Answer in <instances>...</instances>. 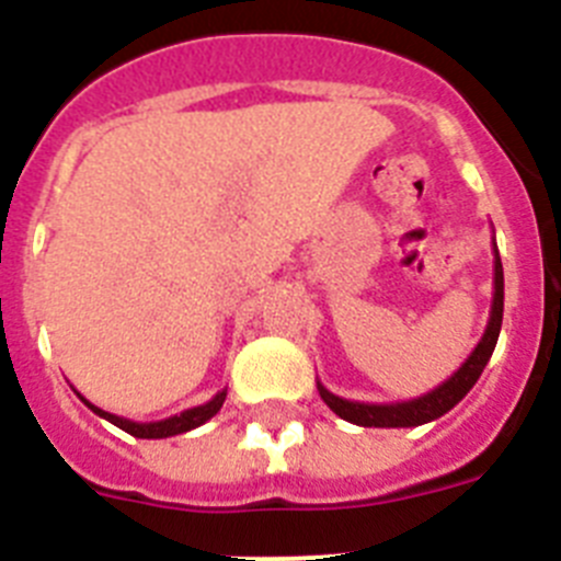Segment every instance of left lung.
Listing matches in <instances>:
<instances>
[{"label":"left lung","mask_w":561,"mask_h":561,"mask_svg":"<svg viewBox=\"0 0 561 561\" xmlns=\"http://www.w3.org/2000/svg\"><path fill=\"white\" fill-rule=\"evenodd\" d=\"M492 250L494 295L492 311H489V323H485L483 336H480V342L474 345L472 354H469V359H466L447 381H440L438 388L419 396V399L396 401V404H365V401L342 399V396H334L317 381L320 399H323L340 419L351 421L356 427H419V424H427V421H435L444 413H449V410L474 388V381L480 379L483 368L489 365V359H492L494 354V345H497L500 325H503V261H500L497 241L492 244Z\"/></svg>","instance_id":"obj_1"}]
</instances>
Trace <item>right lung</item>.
Listing matches in <instances>:
<instances>
[{
	"mask_svg": "<svg viewBox=\"0 0 561 561\" xmlns=\"http://www.w3.org/2000/svg\"><path fill=\"white\" fill-rule=\"evenodd\" d=\"M78 393V390H76ZM81 396V393H78ZM227 399V390H219V393L213 396L210 401H205V404H199V408H191V410H182L180 415H171V419H162V421H131V419H123V415H114V413H106V410L95 408L92 401H87L81 396V401L87 404L89 410L95 415H101V419L112 421L114 427L126 430L128 435H134V438H171V435H182V433H191V430L202 427L205 421H210L213 415L219 413L221 404H225Z\"/></svg>",
	"mask_w": 561,
	"mask_h": 561,
	"instance_id": "1",
	"label": "right lung"
}]
</instances>
